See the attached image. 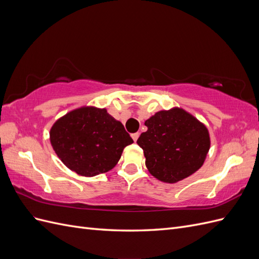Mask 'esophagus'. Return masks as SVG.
Returning <instances> with one entry per match:
<instances>
[{
	"mask_svg": "<svg viewBox=\"0 0 259 259\" xmlns=\"http://www.w3.org/2000/svg\"><path fill=\"white\" fill-rule=\"evenodd\" d=\"M139 137V133H134V134H132V138L134 142H137V139Z\"/></svg>",
	"mask_w": 259,
	"mask_h": 259,
	"instance_id": "34e87169",
	"label": "esophagus"
}]
</instances>
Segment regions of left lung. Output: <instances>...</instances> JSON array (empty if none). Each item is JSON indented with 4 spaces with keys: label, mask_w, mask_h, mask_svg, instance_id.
<instances>
[{
    "label": "left lung",
    "mask_w": 259,
    "mask_h": 259,
    "mask_svg": "<svg viewBox=\"0 0 259 259\" xmlns=\"http://www.w3.org/2000/svg\"><path fill=\"white\" fill-rule=\"evenodd\" d=\"M148 127L137 139L146 166L163 183L175 184L195 173L210 147L206 126L182 108L162 110L145 122Z\"/></svg>",
    "instance_id": "8db88e82"
}]
</instances>
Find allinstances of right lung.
I'll return each instance as SVG.
<instances>
[{
  "label": "right lung",
  "instance_id": "1",
  "mask_svg": "<svg viewBox=\"0 0 259 259\" xmlns=\"http://www.w3.org/2000/svg\"><path fill=\"white\" fill-rule=\"evenodd\" d=\"M51 144L65 165L93 177L112 169L123 149L133 144L123 124L106 109L81 107L61 116L51 128Z\"/></svg>",
  "mask_w": 259,
  "mask_h": 259
}]
</instances>
